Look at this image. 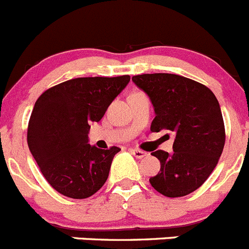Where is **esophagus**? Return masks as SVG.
Masks as SVG:
<instances>
[{
	"mask_svg": "<svg viewBox=\"0 0 249 249\" xmlns=\"http://www.w3.org/2000/svg\"><path fill=\"white\" fill-rule=\"evenodd\" d=\"M129 151H131V154H132L135 157H137V159H142V157H145L146 155H147L145 151L137 150V148H131Z\"/></svg>",
	"mask_w": 249,
	"mask_h": 249,
	"instance_id": "1",
	"label": "esophagus"
}]
</instances>
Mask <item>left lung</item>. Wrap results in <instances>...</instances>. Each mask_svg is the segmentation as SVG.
<instances>
[{"instance_id":"8db88e82","label":"left lung","mask_w":249,"mask_h":249,"mask_svg":"<svg viewBox=\"0 0 249 249\" xmlns=\"http://www.w3.org/2000/svg\"><path fill=\"white\" fill-rule=\"evenodd\" d=\"M132 80L154 104L151 131L175 135L173 154H151L161 169L150 184L167 197L185 196L203 185L223 152L226 128L218 99L204 84L176 74H141Z\"/></svg>"}]
</instances>
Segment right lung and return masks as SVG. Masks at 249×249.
Returning a JSON list of instances; mask_svg holds the SVG:
<instances>
[{"label":"right lung","mask_w":249,"mask_h":249,"mask_svg":"<svg viewBox=\"0 0 249 249\" xmlns=\"http://www.w3.org/2000/svg\"><path fill=\"white\" fill-rule=\"evenodd\" d=\"M128 82L129 75L75 78L46 89L36 101L27 145L46 181L64 196L86 199L107 181L121 148L89 145V123L102 120Z\"/></svg>","instance_id":"add662e5"}]
</instances>
